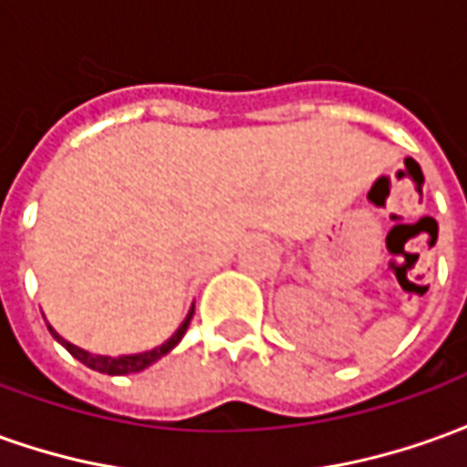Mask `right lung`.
I'll use <instances>...</instances> for the list:
<instances>
[{"label":"right lung","mask_w":467,"mask_h":467,"mask_svg":"<svg viewBox=\"0 0 467 467\" xmlns=\"http://www.w3.org/2000/svg\"><path fill=\"white\" fill-rule=\"evenodd\" d=\"M192 316H194V306H192V311L187 313V318L182 321V326H179L177 331L171 334V338H166L161 347L151 348V351H141V354H126V357H100V354H90V351H86V348L75 347V344H70V341H65L63 336L57 334L50 324H47V328H50V334L55 336V338H57V341H60V344H63V347L67 348L75 358H78V361H83V364L90 367L93 371L110 374V377H119V374H133V371L146 369V367H151V364L159 361L164 354H169V351L182 341V336L187 334Z\"/></svg>","instance_id":"add662e5"}]
</instances>
